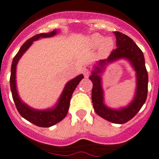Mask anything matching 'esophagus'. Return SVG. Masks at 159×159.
Returning <instances> with one entry per match:
<instances>
[{
	"label": "esophagus",
	"instance_id": "34e87169",
	"mask_svg": "<svg viewBox=\"0 0 159 159\" xmlns=\"http://www.w3.org/2000/svg\"><path fill=\"white\" fill-rule=\"evenodd\" d=\"M83 73H84V77H85V78H88L90 75V71L88 69H87V68H84V69L83 70Z\"/></svg>",
	"mask_w": 159,
	"mask_h": 159
}]
</instances>
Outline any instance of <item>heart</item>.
Segmentation results:
<instances>
[{"mask_svg": "<svg viewBox=\"0 0 159 159\" xmlns=\"http://www.w3.org/2000/svg\"><path fill=\"white\" fill-rule=\"evenodd\" d=\"M88 46L92 48L100 47V51L102 54H108L113 50L114 40L111 38H105L99 33L91 35L88 40Z\"/></svg>", "mask_w": 159, "mask_h": 159, "instance_id": "heart-1", "label": "heart"}]
</instances>
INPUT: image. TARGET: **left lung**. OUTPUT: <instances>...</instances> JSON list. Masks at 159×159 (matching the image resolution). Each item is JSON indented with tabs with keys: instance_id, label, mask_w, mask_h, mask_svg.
Here are the masks:
<instances>
[{
	"instance_id": "obj_1",
	"label": "left lung",
	"mask_w": 159,
	"mask_h": 159,
	"mask_svg": "<svg viewBox=\"0 0 159 159\" xmlns=\"http://www.w3.org/2000/svg\"><path fill=\"white\" fill-rule=\"evenodd\" d=\"M116 37L117 48L113 50L107 59L99 60L93 66L89 79L93 84L92 99L97 115L109 122L117 124L127 123L135 116L146 102L148 91V74L145 59L141 49L127 35L114 32ZM126 59L134 68L136 75V90L133 100L124 108L115 109L104 103V92L102 86V73L106 66L119 59Z\"/></svg>"
}]
</instances>
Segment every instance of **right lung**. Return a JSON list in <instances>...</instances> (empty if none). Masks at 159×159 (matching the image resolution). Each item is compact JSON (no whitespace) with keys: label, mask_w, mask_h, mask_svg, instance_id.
Segmentation results:
<instances>
[{"label":"right lung","mask_w":159,"mask_h":159,"mask_svg":"<svg viewBox=\"0 0 159 159\" xmlns=\"http://www.w3.org/2000/svg\"><path fill=\"white\" fill-rule=\"evenodd\" d=\"M58 29H55L52 32H48V33H40V34H37L29 39L21 46L19 52L14 57L12 63V67H11L10 88L11 92H12V99L15 102L16 109H17L20 115L24 119L40 127H52V126L57 124L65 118L67 114V111L69 109L70 100H71L73 92L75 91V88L80 84V82L84 79V75L82 74L77 75L76 77L71 80L66 84L62 93L59 98L58 102L53 107L45 109V110H36V109L31 107L29 105L26 104L20 98L17 89H16V65H17L20 59L21 58L24 53L27 51L29 48L32 45L33 41L40 40L41 38L54 36L58 33Z\"/></svg>","instance_id":"right-lung-1"}]
</instances>
